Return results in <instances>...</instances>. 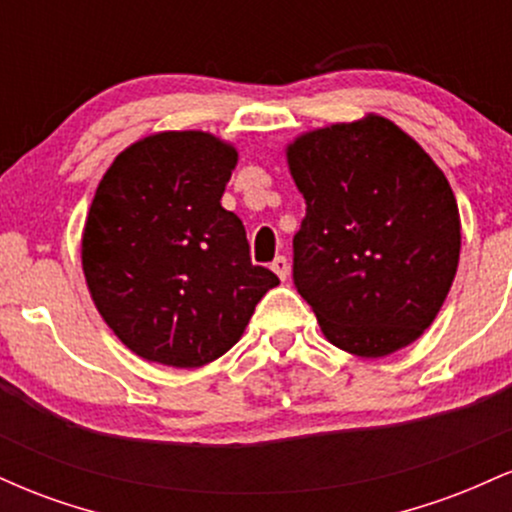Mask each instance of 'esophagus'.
I'll return each instance as SVG.
<instances>
[{
  "mask_svg": "<svg viewBox=\"0 0 512 512\" xmlns=\"http://www.w3.org/2000/svg\"><path fill=\"white\" fill-rule=\"evenodd\" d=\"M272 272H274L276 276H279L281 281H286V279H289V260H286L284 255H279V257H276V260L272 262Z\"/></svg>",
  "mask_w": 512,
  "mask_h": 512,
  "instance_id": "1",
  "label": "esophagus"
}]
</instances>
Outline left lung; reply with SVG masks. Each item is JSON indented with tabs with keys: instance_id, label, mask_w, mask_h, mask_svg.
<instances>
[{
	"instance_id": "1",
	"label": "left lung",
	"mask_w": 512,
	"mask_h": 512,
	"mask_svg": "<svg viewBox=\"0 0 512 512\" xmlns=\"http://www.w3.org/2000/svg\"><path fill=\"white\" fill-rule=\"evenodd\" d=\"M286 161L305 199L293 284L322 334L363 358L416 342L460 262V211L443 170L373 113L301 134Z\"/></svg>"
}]
</instances>
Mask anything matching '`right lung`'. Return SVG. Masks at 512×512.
<instances>
[{
	"label": "right lung",
	"instance_id": "1",
	"mask_svg": "<svg viewBox=\"0 0 512 512\" xmlns=\"http://www.w3.org/2000/svg\"><path fill=\"white\" fill-rule=\"evenodd\" d=\"M236 163V146L209 132H158L98 182L81 267L98 313L144 361H216L279 284L250 262L243 221L221 207Z\"/></svg>",
	"mask_w": 512,
	"mask_h": 512
}]
</instances>
